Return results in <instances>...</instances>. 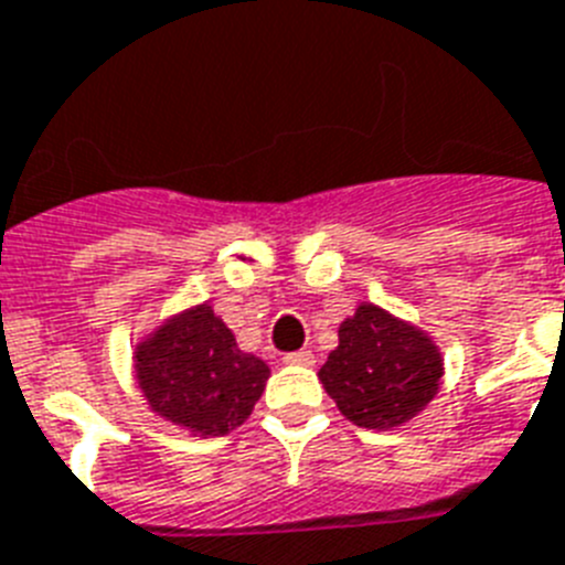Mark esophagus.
Instances as JSON below:
<instances>
[{"label":"esophagus","instance_id":"1","mask_svg":"<svg viewBox=\"0 0 565 565\" xmlns=\"http://www.w3.org/2000/svg\"><path fill=\"white\" fill-rule=\"evenodd\" d=\"M284 362L296 364V367H312V364H316V355H312V350H298V353L284 355Z\"/></svg>","mask_w":565,"mask_h":565}]
</instances>
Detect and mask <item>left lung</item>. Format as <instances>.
Wrapping results in <instances>:
<instances>
[{"instance_id":"8db88e82","label":"left lung","mask_w":565,"mask_h":565,"mask_svg":"<svg viewBox=\"0 0 565 565\" xmlns=\"http://www.w3.org/2000/svg\"><path fill=\"white\" fill-rule=\"evenodd\" d=\"M445 359L428 330L362 301L339 324L319 379L330 399L359 428L393 430L419 416L443 387Z\"/></svg>"}]
</instances>
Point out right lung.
Wrapping results in <instances>:
<instances>
[{
    "mask_svg": "<svg viewBox=\"0 0 565 565\" xmlns=\"http://www.w3.org/2000/svg\"><path fill=\"white\" fill-rule=\"evenodd\" d=\"M146 405L192 436H224L253 414L269 364L244 353L210 301L158 321L131 353Z\"/></svg>",
    "mask_w": 565,
    "mask_h": 565,
    "instance_id": "obj_1",
    "label": "right lung"
}]
</instances>
